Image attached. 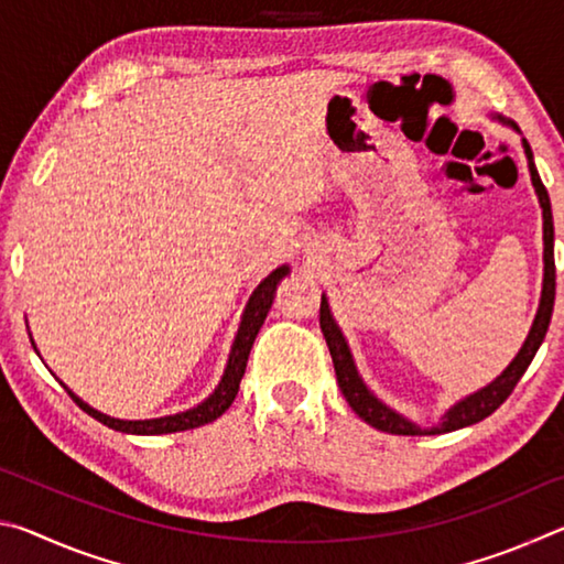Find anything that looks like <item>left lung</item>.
Here are the masks:
<instances>
[{"label": "left lung", "mask_w": 564, "mask_h": 564, "mask_svg": "<svg viewBox=\"0 0 564 564\" xmlns=\"http://www.w3.org/2000/svg\"><path fill=\"white\" fill-rule=\"evenodd\" d=\"M522 144H524V154H528L532 184H534V191H538V198H540V206H542V221H545V224H542V226H545V281H542L540 311H538V316H534L528 340H524L522 350L518 352V358L510 362L508 370H505V373L498 380H492L488 388H482L480 393L465 398L463 403H457L451 410V413H445L441 425L431 427V431H420L417 425H413L405 417H400L398 413H393V410L380 403L376 395L368 393V388L362 386V380L358 378L356 366H352V358H350V350L346 346V338H343V333L338 330L336 321L330 318L326 299H321L318 321H321L323 338H326V343H328L333 368H336V380L340 386V393L346 395L348 405L352 408V413L366 420L368 425L378 427V431L390 433V435H431V433L435 435V433L460 431V427L480 423V420L492 415L495 410H498L505 403V400L510 398L514 386H518V380L524 376V370H528V366L532 362L534 352H538V348L542 346V340H545V333H547L550 318H552V305H555V251H552V241H555V226H552V208H550L547 188H545V184H542L538 169H534L532 149H530L528 141H522Z\"/></svg>", "instance_id": "obj_1"}]
</instances>
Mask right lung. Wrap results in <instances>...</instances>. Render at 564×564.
Here are the masks:
<instances>
[{"label":"right lung","mask_w":564,"mask_h":564,"mask_svg":"<svg viewBox=\"0 0 564 564\" xmlns=\"http://www.w3.org/2000/svg\"><path fill=\"white\" fill-rule=\"evenodd\" d=\"M289 273L285 265L281 269H275L269 279H265L259 289L253 291L251 301L246 305V313H243V321H241V328H238V336L234 343V350H231V358H228V368L224 373V380L218 383V388L214 390V395L204 400L202 405L186 410V413H178V415H169V417H154V420H117V417H109L99 413V410L89 408L87 403H82L79 398H76L69 388H66V393L74 398V403L79 405L84 413H89L91 417H97L99 423H104L111 431H121V433H131V435H161V433H178V431H194L198 425H206L212 423V420L221 417L228 405L234 403V398L238 393V386H241V378L246 373V362H248V352L253 348V340L259 336V330L263 326L265 316H269V308L273 303V293H275V285L283 279V275Z\"/></svg>","instance_id":"1"}]
</instances>
